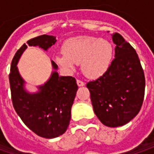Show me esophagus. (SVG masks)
<instances>
[{
  "instance_id": "34e87169",
  "label": "esophagus",
  "mask_w": 154,
  "mask_h": 154,
  "mask_svg": "<svg viewBox=\"0 0 154 154\" xmlns=\"http://www.w3.org/2000/svg\"><path fill=\"white\" fill-rule=\"evenodd\" d=\"M77 85H78V86H85V83L81 80H77Z\"/></svg>"
}]
</instances>
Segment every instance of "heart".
I'll list each match as a JSON object with an SVG mask.
<instances>
[{
	"mask_svg": "<svg viewBox=\"0 0 154 154\" xmlns=\"http://www.w3.org/2000/svg\"><path fill=\"white\" fill-rule=\"evenodd\" d=\"M62 56L55 57L56 63L66 71H72L80 63L83 74L91 79L102 76L109 68L113 47L108 40L90 36L76 37L62 45Z\"/></svg>",
	"mask_w": 154,
	"mask_h": 154,
	"instance_id": "1",
	"label": "heart"
}]
</instances>
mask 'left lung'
<instances>
[{
  "instance_id": "1",
  "label": "left lung",
  "mask_w": 154,
  "mask_h": 154,
  "mask_svg": "<svg viewBox=\"0 0 154 154\" xmlns=\"http://www.w3.org/2000/svg\"><path fill=\"white\" fill-rule=\"evenodd\" d=\"M115 58L108 70L86 84L93 110L103 125L119 127L139 113L145 94V76L134 49L119 33L111 34Z\"/></svg>"
}]
</instances>
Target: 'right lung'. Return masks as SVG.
<instances>
[{
  "instance_id": "add662e5",
  "label": "right lung",
  "mask_w": 154,
  "mask_h": 154,
  "mask_svg": "<svg viewBox=\"0 0 154 154\" xmlns=\"http://www.w3.org/2000/svg\"><path fill=\"white\" fill-rule=\"evenodd\" d=\"M56 42V37L42 35L27 41L16 52L11 64L9 82L15 111L32 131L41 137L52 139L66 132L71 119V108L78 86L71 76H59L58 66L51 61L53 71L38 92H30L26 81L19 72L17 64L29 46H38L48 51Z\"/></svg>"
}]
</instances>
